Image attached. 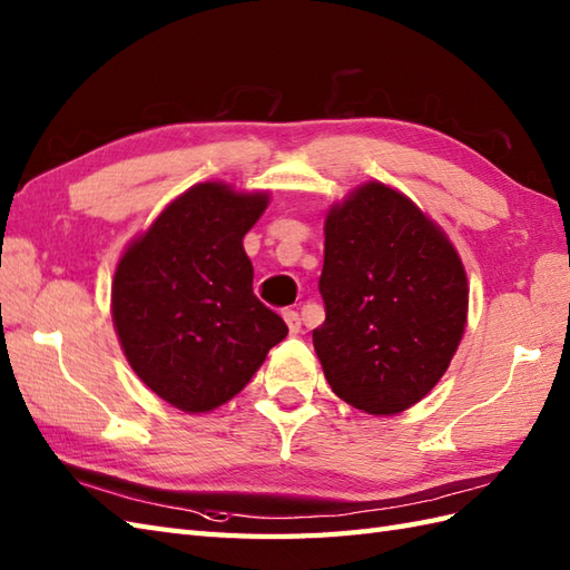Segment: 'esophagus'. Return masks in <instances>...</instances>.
Masks as SVG:
<instances>
[{"label": "esophagus", "instance_id": "obj_1", "mask_svg": "<svg viewBox=\"0 0 570 570\" xmlns=\"http://www.w3.org/2000/svg\"><path fill=\"white\" fill-rule=\"evenodd\" d=\"M284 321H286V325H288V330H291V335L301 333V315H298V311L286 308V311H284Z\"/></svg>", "mask_w": 570, "mask_h": 570}]
</instances>
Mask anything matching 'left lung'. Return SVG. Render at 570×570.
<instances>
[{"label": "left lung", "instance_id": "8db88e82", "mask_svg": "<svg viewBox=\"0 0 570 570\" xmlns=\"http://www.w3.org/2000/svg\"><path fill=\"white\" fill-rule=\"evenodd\" d=\"M325 323L313 347L330 389L368 415H399L436 386L464 337L469 282L425 210L364 181L325 216Z\"/></svg>", "mask_w": 570, "mask_h": 570}]
</instances>
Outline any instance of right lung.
I'll list each match as a JSON object with an SVG mask.
<instances>
[{
  "label": "right lung",
  "mask_w": 570,
  "mask_h": 570,
  "mask_svg": "<svg viewBox=\"0 0 570 570\" xmlns=\"http://www.w3.org/2000/svg\"><path fill=\"white\" fill-rule=\"evenodd\" d=\"M269 191L202 181L169 202L116 264L111 317L130 368L181 413L240 393L288 327L253 294L243 237Z\"/></svg>",
  "instance_id": "obj_1"
}]
</instances>
